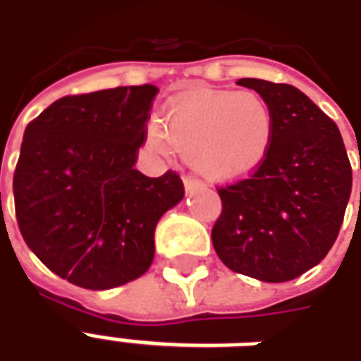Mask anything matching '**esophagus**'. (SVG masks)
<instances>
[{
  "mask_svg": "<svg viewBox=\"0 0 361 361\" xmlns=\"http://www.w3.org/2000/svg\"><path fill=\"white\" fill-rule=\"evenodd\" d=\"M183 188H185V193H188V195H191V193H195V191H199V189H203L204 185L199 180L185 178V180H183Z\"/></svg>",
  "mask_w": 361,
  "mask_h": 361,
  "instance_id": "obj_1",
  "label": "esophagus"
}]
</instances>
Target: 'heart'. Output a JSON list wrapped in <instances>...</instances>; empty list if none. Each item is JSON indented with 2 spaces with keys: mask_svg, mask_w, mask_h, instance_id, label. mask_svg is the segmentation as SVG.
Instances as JSON below:
<instances>
[{
  "mask_svg": "<svg viewBox=\"0 0 361 361\" xmlns=\"http://www.w3.org/2000/svg\"><path fill=\"white\" fill-rule=\"evenodd\" d=\"M149 142L162 154L193 158L214 181L245 178L265 162L274 139V114L253 90L195 89L178 96L162 123L152 119Z\"/></svg>",
  "mask_w": 361,
  "mask_h": 361,
  "instance_id": "obj_1",
  "label": "heart"
}]
</instances>
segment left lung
<instances>
[{
	"mask_svg": "<svg viewBox=\"0 0 361 361\" xmlns=\"http://www.w3.org/2000/svg\"><path fill=\"white\" fill-rule=\"evenodd\" d=\"M274 114V139L250 180L219 189L212 228L220 261L263 282H286L319 265L333 247L352 193L341 131L292 85L240 79Z\"/></svg>",
	"mask_w": 361,
	"mask_h": 361,
	"instance_id": "left-lung-1",
	"label": "left lung"
}]
</instances>
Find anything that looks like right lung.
Returning a JSON list of instances; mask_svg holds the SVG:
<instances>
[{
	"mask_svg": "<svg viewBox=\"0 0 361 361\" xmlns=\"http://www.w3.org/2000/svg\"><path fill=\"white\" fill-rule=\"evenodd\" d=\"M154 85L63 96L30 121L13 176L25 242L51 272L87 290L139 279L154 230L183 199L180 176L135 170Z\"/></svg>",
	"mask_w": 361,
	"mask_h": 361,
	"instance_id": "obj_1",
	"label": "right lung"
}]
</instances>
